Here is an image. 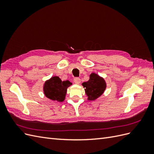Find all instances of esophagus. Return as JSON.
<instances>
[{"label": "esophagus", "mask_w": 154, "mask_h": 154, "mask_svg": "<svg viewBox=\"0 0 154 154\" xmlns=\"http://www.w3.org/2000/svg\"><path fill=\"white\" fill-rule=\"evenodd\" d=\"M74 82L76 83V84H80L81 82V80L79 78H75L74 80Z\"/></svg>", "instance_id": "1"}]
</instances>
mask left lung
<instances>
[{
    "label": "left lung",
    "instance_id": "1",
    "mask_svg": "<svg viewBox=\"0 0 154 154\" xmlns=\"http://www.w3.org/2000/svg\"><path fill=\"white\" fill-rule=\"evenodd\" d=\"M85 88V94L87 100L94 101L103 94L106 87V83L104 78L100 76L98 74L92 72L90 74L89 80L82 83Z\"/></svg>",
    "mask_w": 154,
    "mask_h": 154
}]
</instances>
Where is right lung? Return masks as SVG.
I'll return each mask as SVG.
<instances>
[{
  "label": "right lung",
  "mask_w": 154,
  "mask_h": 154,
  "mask_svg": "<svg viewBox=\"0 0 154 154\" xmlns=\"http://www.w3.org/2000/svg\"><path fill=\"white\" fill-rule=\"evenodd\" d=\"M72 85L69 80L62 81L58 76H53L44 84V93L48 98L62 102L66 98L67 88Z\"/></svg>",
  "instance_id": "right-lung-1"
}]
</instances>
